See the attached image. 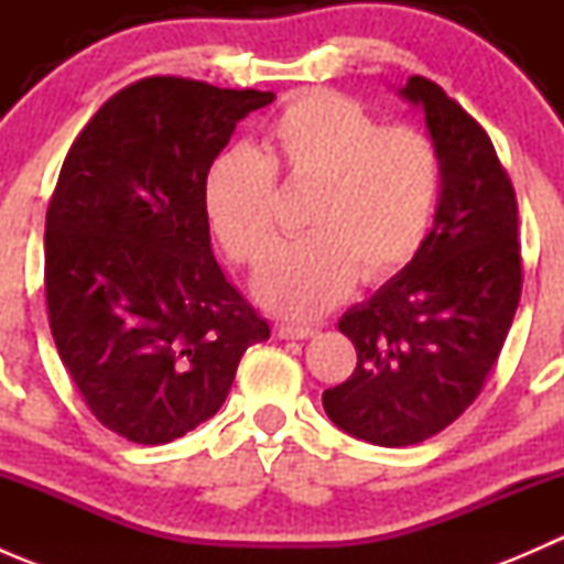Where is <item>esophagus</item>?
Returning a JSON list of instances; mask_svg holds the SVG:
<instances>
[{
  "label": "esophagus",
  "instance_id": "obj_1",
  "mask_svg": "<svg viewBox=\"0 0 564 564\" xmlns=\"http://www.w3.org/2000/svg\"><path fill=\"white\" fill-rule=\"evenodd\" d=\"M275 335L283 340H305L314 338L316 329L314 327H300V324H278Z\"/></svg>",
  "mask_w": 564,
  "mask_h": 564
}]
</instances>
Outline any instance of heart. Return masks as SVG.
I'll return each instance as SVG.
<instances>
[{
	"label": "heart",
	"instance_id": "b5f03b06",
	"mask_svg": "<svg viewBox=\"0 0 564 564\" xmlns=\"http://www.w3.org/2000/svg\"><path fill=\"white\" fill-rule=\"evenodd\" d=\"M272 176L314 191L311 237L272 250L253 292L275 314L311 318L338 305L357 278L390 281L417 256L440 198L442 158L429 133L382 128L346 95H297L272 119L259 152L224 150L204 176L207 220L237 264H256L270 248Z\"/></svg>",
	"mask_w": 564,
	"mask_h": 564
}]
</instances>
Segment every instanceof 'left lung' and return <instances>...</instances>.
Wrapping results in <instances>:
<instances>
[{"instance_id": "8db88e82", "label": "left lung", "mask_w": 564, "mask_h": 564, "mask_svg": "<svg viewBox=\"0 0 564 564\" xmlns=\"http://www.w3.org/2000/svg\"><path fill=\"white\" fill-rule=\"evenodd\" d=\"M442 158L434 226L417 256L340 316L357 368L324 390L327 417L379 447L431 440L480 392L521 297L519 204L486 130L440 84L412 76Z\"/></svg>"}]
</instances>
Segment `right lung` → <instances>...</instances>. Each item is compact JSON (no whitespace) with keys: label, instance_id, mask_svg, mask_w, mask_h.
I'll return each mask as SVG.
<instances>
[{"label":"right lung","instance_id":"1","mask_svg":"<svg viewBox=\"0 0 564 564\" xmlns=\"http://www.w3.org/2000/svg\"><path fill=\"white\" fill-rule=\"evenodd\" d=\"M275 95L152 76L108 98L62 163L45 215L51 335L89 412L135 445L224 406L270 338L209 246L204 176Z\"/></svg>","mask_w":564,"mask_h":564}]
</instances>
